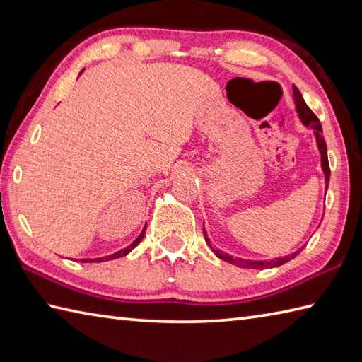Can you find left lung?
Masks as SVG:
<instances>
[{
    "instance_id": "1",
    "label": "left lung",
    "mask_w": 362,
    "mask_h": 362,
    "mask_svg": "<svg viewBox=\"0 0 362 362\" xmlns=\"http://www.w3.org/2000/svg\"><path fill=\"white\" fill-rule=\"evenodd\" d=\"M292 93H294V103H296V110L298 113V118L300 121L303 122V124L306 127H310L314 130V136H316L317 140V148H319V152H320V161H322V171H324L325 174V183H327V188H328V182H329V165H328V156H327V143L324 140V136H322V126L319 122V118L316 117V115L313 113V110L310 109L308 105H306L305 99L302 96V93H300L298 88L294 86L292 87ZM204 236H205V241L209 243V245L211 247V250L214 252V255H216L218 258L227 261V263H232L235 266H240V267H245V269H264V267H276V266H281L284 263H288V261H291L292 258H296L300 252H302V249H298L297 252L294 253H289V255L283 257V258H275V259H271V261H253V259H243V258H236V257H232L228 255V253L222 252L219 249H214L209 236H206L205 230H204Z\"/></svg>"
}]
</instances>
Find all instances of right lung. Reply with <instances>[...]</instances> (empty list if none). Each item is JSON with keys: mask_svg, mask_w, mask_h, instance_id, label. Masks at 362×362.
Returning <instances> with one entry per match:
<instances>
[{"mask_svg": "<svg viewBox=\"0 0 362 362\" xmlns=\"http://www.w3.org/2000/svg\"><path fill=\"white\" fill-rule=\"evenodd\" d=\"M83 71V70H82ZM81 71V73H82ZM144 232H146V227L143 228V232L140 233V236L136 238V240L130 244V245H127L126 249H121V250H118V252H115V253H112V255H107V257H103V258H95V259H82V263H101V261H109V259H115V258H121V257H126L127 253L132 250V249H135L138 244L141 243V240H143V236H144Z\"/></svg>", "mask_w": 362, "mask_h": 362, "instance_id": "add662e5", "label": "right lung"}]
</instances>
